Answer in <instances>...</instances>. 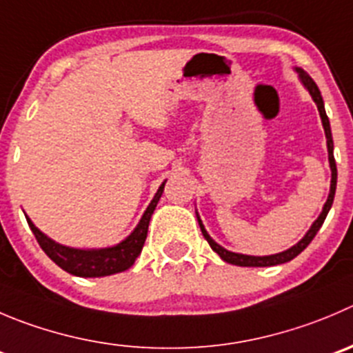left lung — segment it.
<instances>
[{
	"mask_svg": "<svg viewBox=\"0 0 353 353\" xmlns=\"http://www.w3.org/2000/svg\"><path fill=\"white\" fill-rule=\"evenodd\" d=\"M296 72L300 74L301 83H303L305 88L308 90V93H310V95H312L314 102L317 103L319 114H321V119H322V126H324L325 140H327V154H330V166H331V189H330V196H327V201H325L324 208H322V213L319 214L317 220H315L314 223H312V227H310V229H308V232L305 234V237L300 241V243H296L293 248H290V250L283 251V253L268 254V256H251V254L232 253V251L225 250V248H221L220 244H216L213 239H211L210 234H208L206 229H204L203 221H201L199 216H197V220H199L201 232H203L204 239H206L208 243H210L211 250H213L214 253L220 254L221 260L227 261V263L239 265V267H272V265H281V263H286V261H291L294 256H298V254H300L301 251H303L305 248H307L308 244L312 243V239H314L315 234L319 232V229H321L322 223H324L325 216H327V213H330L331 206H333L334 192H336L338 171H336V163H334V156H333V137H331L330 119H327V116H325L324 100H322V95H321V92H319L317 85H315V83H314V79H312L310 76H308V74L305 72V70L298 69V67H296Z\"/></svg>",
	"mask_w": 353,
	"mask_h": 353,
	"instance_id": "8db88e82",
	"label": "left lung"
}]
</instances>
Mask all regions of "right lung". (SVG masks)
<instances>
[{"label":"right lung","instance_id":"right-lung-1","mask_svg":"<svg viewBox=\"0 0 353 353\" xmlns=\"http://www.w3.org/2000/svg\"><path fill=\"white\" fill-rule=\"evenodd\" d=\"M166 183V182H164ZM164 183L157 189L156 196L150 201L147 206L145 213L140 218L139 225L135 227L132 234L119 244L112 248H100V250H78V248L62 246V244L55 243L50 239L48 236L41 232L28 218V223L31 227L32 234H34L36 241L39 243L41 250L59 265L65 272L78 277H103V275H112L117 272L128 270L133 263H135L137 256L142 251L143 243L147 239V230H149V221L152 216L154 210L157 206V201L161 199L164 190Z\"/></svg>","mask_w":353,"mask_h":353}]
</instances>
